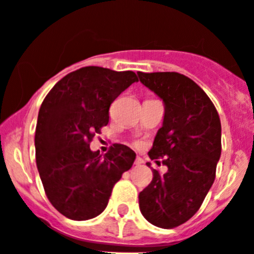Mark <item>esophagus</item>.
I'll use <instances>...</instances> for the list:
<instances>
[{
	"mask_svg": "<svg viewBox=\"0 0 254 254\" xmlns=\"http://www.w3.org/2000/svg\"><path fill=\"white\" fill-rule=\"evenodd\" d=\"M144 163V161L143 159L140 158V157H136V159H135V162H134V164H135V166H141V164Z\"/></svg>",
	"mask_w": 254,
	"mask_h": 254,
	"instance_id": "obj_1",
	"label": "esophagus"
}]
</instances>
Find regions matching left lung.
I'll return each mask as SVG.
<instances>
[{
	"label": "left lung",
	"mask_w": 254,
	"mask_h": 254,
	"mask_svg": "<svg viewBox=\"0 0 254 254\" xmlns=\"http://www.w3.org/2000/svg\"><path fill=\"white\" fill-rule=\"evenodd\" d=\"M138 76L164 104L163 124L148 154L164 158L168 168L163 175L153 170L152 182L139 193V207L150 224L170 229L195 215L214 184L221 154L220 119L209 96L189 77L177 72Z\"/></svg>",
	"instance_id": "left-lung-1"
}]
</instances>
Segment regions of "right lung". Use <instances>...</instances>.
<instances>
[{
  "label": "right lung",
  "instance_id": "obj_1",
  "mask_svg": "<svg viewBox=\"0 0 254 254\" xmlns=\"http://www.w3.org/2000/svg\"><path fill=\"white\" fill-rule=\"evenodd\" d=\"M131 70L83 67L70 72L43 101L35 130V155L45 193L61 214L88 220L107 206L113 187L130 170L135 153L114 144L105 155L90 143L109 124V109L130 84Z\"/></svg>",
  "mask_w": 254,
  "mask_h": 254
}]
</instances>
